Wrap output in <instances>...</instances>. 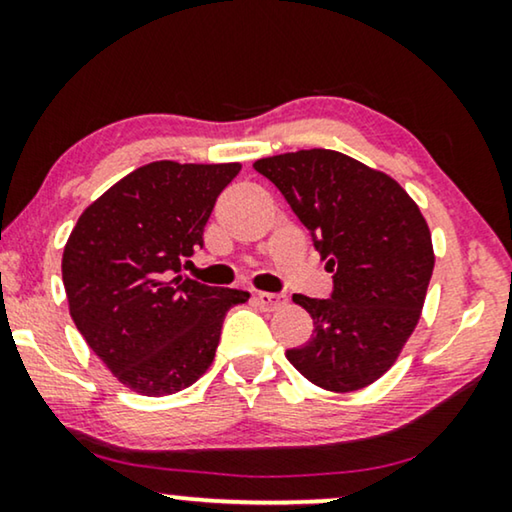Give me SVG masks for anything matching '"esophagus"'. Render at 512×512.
Returning <instances> with one entry per match:
<instances>
[{"label": "esophagus", "instance_id": "1", "mask_svg": "<svg viewBox=\"0 0 512 512\" xmlns=\"http://www.w3.org/2000/svg\"><path fill=\"white\" fill-rule=\"evenodd\" d=\"M256 303L263 307V310H279V307L286 305L284 293H258Z\"/></svg>", "mask_w": 512, "mask_h": 512}]
</instances>
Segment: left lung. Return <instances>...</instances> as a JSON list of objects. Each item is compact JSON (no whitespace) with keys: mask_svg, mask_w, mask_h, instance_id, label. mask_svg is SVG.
Returning a JSON list of instances; mask_svg holds the SVG:
<instances>
[{"mask_svg":"<svg viewBox=\"0 0 512 512\" xmlns=\"http://www.w3.org/2000/svg\"><path fill=\"white\" fill-rule=\"evenodd\" d=\"M333 272L331 298L293 293L314 331L286 359L326 391L368 387L394 366L429 289L433 244L417 202L389 174L331 149L261 158Z\"/></svg>","mask_w":512,"mask_h":512,"instance_id":"left-lung-1","label":"left lung"}]
</instances>
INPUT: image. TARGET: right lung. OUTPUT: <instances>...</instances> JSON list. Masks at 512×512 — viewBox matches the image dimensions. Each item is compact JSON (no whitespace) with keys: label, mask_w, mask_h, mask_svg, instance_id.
Masks as SVG:
<instances>
[{"label":"right lung","mask_w":512,"mask_h":512,"mask_svg":"<svg viewBox=\"0 0 512 512\" xmlns=\"http://www.w3.org/2000/svg\"><path fill=\"white\" fill-rule=\"evenodd\" d=\"M240 163L156 160L83 209L62 254L69 314L114 377L142 396L191 387L212 366L221 326L247 291L181 275L202 247L219 193Z\"/></svg>","instance_id":"1"}]
</instances>
